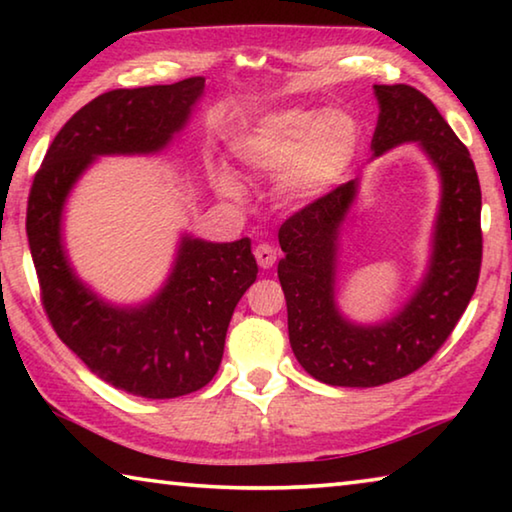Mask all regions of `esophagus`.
I'll list each match as a JSON object with an SVG mask.
<instances>
[{
    "instance_id": "esophagus-1",
    "label": "esophagus",
    "mask_w": 512,
    "mask_h": 512,
    "mask_svg": "<svg viewBox=\"0 0 512 512\" xmlns=\"http://www.w3.org/2000/svg\"><path fill=\"white\" fill-rule=\"evenodd\" d=\"M255 259L262 268H271L277 259V250L271 244H257L255 246Z\"/></svg>"
}]
</instances>
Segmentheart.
I'll use <instances>...</instances> for the list:
<instances>
[{
    "mask_svg": "<svg viewBox=\"0 0 512 512\" xmlns=\"http://www.w3.org/2000/svg\"><path fill=\"white\" fill-rule=\"evenodd\" d=\"M359 146L361 126L348 112L287 108L257 119L237 142V155L257 173H282V192L293 201H307L339 183ZM219 187L228 196L239 194L230 173H221Z\"/></svg>",
    "mask_w": 512,
    "mask_h": 512,
    "instance_id": "1",
    "label": "heart"
}]
</instances>
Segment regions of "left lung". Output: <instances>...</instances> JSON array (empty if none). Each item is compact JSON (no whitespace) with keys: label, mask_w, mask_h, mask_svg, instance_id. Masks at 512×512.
Listing matches in <instances>:
<instances>
[{"label":"left lung","mask_w":512,"mask_h":512,"mask_svg":"<svg viewBox=\"0 0 512 512\" xmlns=\"http://www.w3.org/2000/svg\"><path fill=\"white\" fill-rule=\"evenodd\" d=\"M375 97L379 119L372 153L418 142L436 164L443 198L422 287L400 314L372 327L348 323L334 305L336 241L357 180L316 198L282 223L277 237L284 259L277 277L287 298L291 348L300 366L329 386H381L422 368L454 332L481 273V187L467 146L431 99L411 85H375Z\"/></svg>","instance_id":"obj_1"}]
</instances>
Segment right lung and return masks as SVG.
<instances>
[{"mask_svg":"<svg viewBox=\"0 0 512 512\" xmlns=\"http://www.w3.org/2000/svg\"><path fill=\"white\" fill-rule=\"evenodd\" d=\"M203 88V76H192L99 94L60 128L29 192V248L58 339L99 379L151 400L194 393L216 375L232 311L257 277L250 239L185 237L167 287L142 307L117 309L76 280L60 244V212L97 155L164 149Z\"/></svg>","mask_w":512,"mask_h":512,"instance_id":"add662e5","label":"right lung"}]
</instances>
